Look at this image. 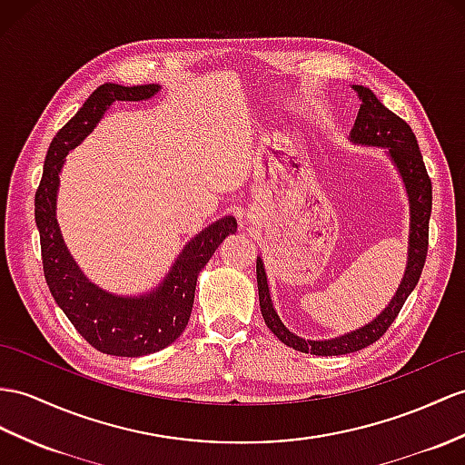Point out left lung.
Listing matches in <instances>:
<instances>
[{
    "label": "left lung",
    "instance_id": "8db88e82",
    "mask_svg": "<svg viewBox=\"0 0 465 465\" xmlns=\"http://www.w3.org/2000/svg\"><path fill=\"white\" fill-rule=\"evenodd\" d=\"M361 100V108L357 112V120L349 132V142L365 147H382L387 150L389 160L399 172L406 197H409L411 224H409V254H406V268L399 288H396L392 300L389 302L375 320H371L359 330H353L343 335L330 339H305L300 337L282 323L274 303L270 298L268 276L264 270L262 258L256 256V282H258V300L260 312H262L264 323L268 330L274 333L282 343L302 351V353L312 355H347L355 351L365 349L367 345L375 343L384 331L389 330L391 323L396 320L406 298L416 288L420 280L422 268L426 262L428 252V223L430 213H432V181H430L424 160L418 147L416 135L409 124L391 112L382 102L371 93L367 86L353 84L351 86Z\"/></svg>",
    "mask_w": 465,
    "mask_h": 465
}]
</instances>
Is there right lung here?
Here are the masks:
<instances>
[{"instance_id":"obj_1","label":"right lung","mask_w":465,"mask_h":465,"mask_svg":"<svg viewBox=\"0 0 465 465\" xmlns=\"http://www.w3.org/2000/svg\"><path fill=\"white\" fill-rule=\"evenodd\" d=\"M160 84L122 86L106 83L86 98L83 108L56 132L35 193V223L41 236L43 272L56 305L86 341L106 355L142 357L172 345L187 327L193 310L199 272L226 236L236 232V219L223 217L191 239L163 280L140 296H120L94 284L66 248L59 221L56 195L66 155L93 134L114 102L150 100Z\"/></svg>"}]
</instances>
